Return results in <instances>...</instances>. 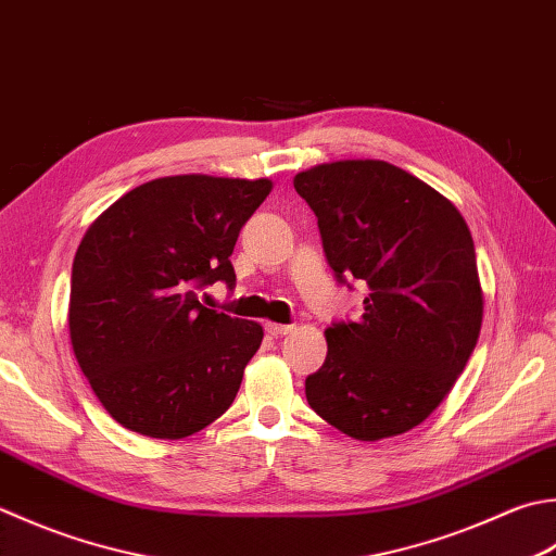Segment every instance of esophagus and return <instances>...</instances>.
Listing matches in <instances>:
<instances>
[{
	"label": "esophagus",
	"mask_w": 556,
	"mask_h": 556,
	"mask_svg": "<svg viewBox=\"0 0 556 556\" xmlns=\"http://www.w3.org/2000/svg\"><path fill=\"white\" fill-rule=\"evenodd\" d=\"M265 330L271 337H281V334H289L293 332V325H281V323H265Z\"/></svg>",
	"instance_id": "34e87169"
}]
</instances>
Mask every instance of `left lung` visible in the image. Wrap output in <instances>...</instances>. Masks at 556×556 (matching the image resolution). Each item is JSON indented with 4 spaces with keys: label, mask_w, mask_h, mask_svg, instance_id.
Here are the masks:
<instances>
[{
    "label": "left lung",
    "mask_w": 556,
    "mask_h": 556,
    "mask_svg": "<svg viewBox=\"0 0 556 556\" xmlns=\"http://www.w3.org/2000/svg\"><path fill=\"white\" fill-rule=\"evenodd\" d=\"M293 188L318 216L337 279L371 291L362 318L325 330L308 405L356 441L400 437L451 393L480 337L470 228L448 198L388 161L320 163L296 173Z\"/></svg>",
    "instance_id": "8db88e82"
}]
</instances>
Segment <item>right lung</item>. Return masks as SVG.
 Segmentation results:
<instances>
[{
    "mask_svg": "<svg viewBox=\"0 0 556 556\" xmlns=\"http://www.w3.org/2000/svg\"><path fill=\"white\" fill-rule=\"evenodd\" d=\"M269 178L166 176L125 192L86 228L72 265L70 340L108 415L149 439H185L231 407L263 325L200 303L233 287L238 231Z\"/></svg>",
    "mask_w": 556,
    "mask_h": 556,
    "instance_id": "right-lung-1",
    "label": "right lung"
}]
</instances>
